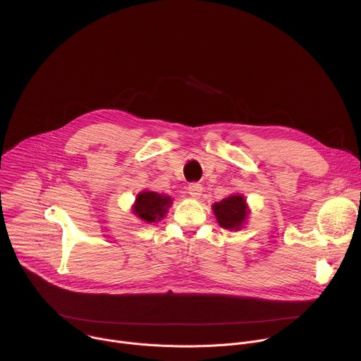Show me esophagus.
<instances>
[{
  "mask_svg": "<svg viewBox=\"0 0 361 361\" xmlns=\"http://www.w3.org/2000/svg\"><path fill=\"white\" fill-rule=\"evenodd\" d=\"M187 190H188V194L191 197H198L201 194V191H202V185L198 184V183H191Z\"/></svg>",
  "mask_w": 361,
  "mask_h": 361,
  "instance_id": "1",
  "label": "esophagus"
}]
</instances>
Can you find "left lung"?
<instances>
[{
	"label": "left lung",
	"mask_w": 361,
	"mask_h": 361,
	"mask_svg": "<svg viewBox=\"0 0 361 361\" xmlns=\"http://www.w3.org/2000/svg\"><path fill=\"white\" fill-rule=\"evenodd\" d=\"M219 224L226 230H238L244 223L248 210L243 195H230L213 205Z\"/></svg>",
	"instance_id": "obj_1"
}]
</instances>
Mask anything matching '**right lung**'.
I'll return each mask as SVG.
<instances>
[{
  "label": "right lung",
  "mask_w": 361,
  "mask_h": 361,
  "mask_svg": "<svg viewBox=\"0 0 361 361\" xmlns=\"http://www.w3.org/2000/svg\"><path fill=\"white\" fill-rule=\"evenodd\" d=\"M170 204L171 198L167 195L154 191H144L137 195L134 214L147 223H156L164 217Z\"/></svg>",
  "instance_id": "right-lung-1"
}]
</instances>
